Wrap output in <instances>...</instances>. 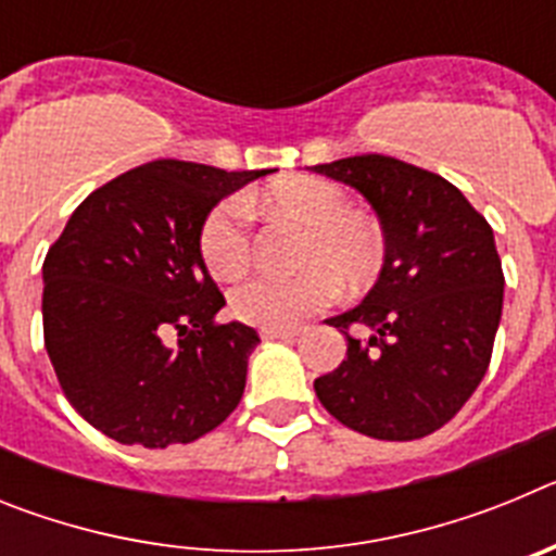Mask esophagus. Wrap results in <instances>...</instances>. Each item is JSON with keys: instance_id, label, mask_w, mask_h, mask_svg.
<instances>
[{"instance_id": "1", "label": "esophagus", "mask_w": 556, "mask_h": 556, "mask_svg": "<svg viewBox=\"0 0 556 556\" xmlns=\"http://www.w3.org/2000/svg\"><path fill=\"white\" fill-rule=\"evenodd\" d=\"M262 339H292V337H298V328H262Z\"/></svg>"}]
</instances>
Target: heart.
<instances>
[{
  "mask_svg": "<svg viewBox=\"0 0 556 556\" xmlns=\"http://www.w3.org/2000/svg\"><path fill=\"white\" fill-rule=\"evenodd\" d=\"M262 203L306 223L303 269L294 275H253L230 292V312L262 328H289L331 306L342 283L362 289L381 273L387 239L372 217L353 211L345 191L320 178H287L262 191ZM200 255L214 278L230 281L250 262V205L225 198L200 225Z\"/></svg>",
  "mask_w": 556,
  "mask_h": 556,
  "instance_id": "heart-1",
  "label": "heart"
}]
</instances>
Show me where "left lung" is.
Instances as JSON below:
<instances>
[{"mask_svg":"<svg viewBox=\"0 0 556 556\" xmlns=\"http://www.w3.org/2000/svg\"><path fill=\"white\" fill-rule=\"evenodd\" d=\"M314 172L362 191L387 239L370 294L328 320L348 337V356L314 392L358 434L420 440L448 424L490 367L504 306L493 228L454 184L390 155L367 152Z\"/></svg>","mask_w":556,"mask_h":556,"instance_id":"left-lung-1","label":"left lung"}]
</instances>
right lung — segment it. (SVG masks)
I'll return each instance as SVG.
<instances>
[{"mask_svg":"<svg viewBox=\"0 0 556 556\" xmlns=\"http://www.w3.org/2000/svg\"><path fill=\"white\" fill-rule=\"evenodd\" d=\"M262 175L150 161L91 191L49 248V362L77 415L116 443H191L242 401L262 339L217 323L225 298L198 239L205 214Z\"/></svg>","mask_w":556,"mask_h":556,"instance_id":"add662e5","label":"right lung"}]
</instances>
